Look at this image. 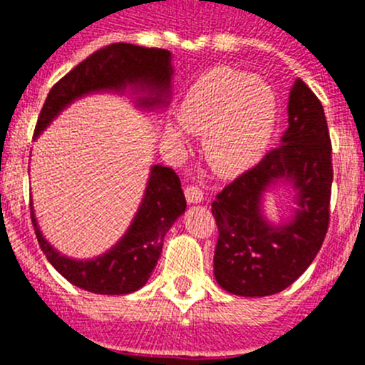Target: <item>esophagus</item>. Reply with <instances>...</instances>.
<instances>
[{
    "mask_svg": "<svg viewBox=\"0 0 365 365\" xmlns=\"http://www.w3.org/2000/svg\"><path fill=\"white\" fill-rule=\"evenodd\" d=\"M185 197L189 203L197 205V203H203L205 201V192L200 189V187H194V185H187L185 187Z\"/></svg>",
    "mask_w": 365,
    "mask_h": 365,
    "instance_id": "esophagus-1",
    "label": "esophagus"
}]
</instances>
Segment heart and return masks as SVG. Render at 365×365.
I'll list each match as a JSON object with an SVG mask.
<instances>
[{"instance_id":"1","label":"heart","mask_w":365,"mask_h":365,"mask_svg":"<svg viewBox=\"0 0 365 365\" xmlns=\"http://www.w3.org/2000/svg\"><path fill=\"white\" fill-rule=\"evenodd\" d=\"M277 95L259 77L227 67L201 73L180 104L178 120H169L165 135L175 145L187 132L203 135L205 162L220 176L251 169L267 152L277 127Z\"/></svg>"}]
</instances>
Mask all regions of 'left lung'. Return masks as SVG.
I'll return each instance as SVG.
<instances>
[{
    "instance_id": "1",
    "label": "left lung",
    "mask_w": 365,
    "mask_h": 365,
    "mask_svg": "<svg viewBox=\"0 0 365 365\" xmlns=\"http://www.w3.org/2000/svg\"><path fill=\"white\" fill-rule=\"evenodd\" d=\"M332 180L325 111L307 84L295 79L281 146L212 203L219 227L213 256L217 284L238 297H268L292 286L325 240ZM275 186L294 190L296 208L284 223H274L264 212V196Z\"/></svg>"
}]
</instances>
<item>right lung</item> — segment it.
I'll return each mask as SVG.
<instances>
[{"mask_svg":"<svg viewBox=\"0 0 365 365\" xmlns=\"http://www.w3.org/2000/svg\"><path fill=\"white\" fill-rule=\"evenodd\" d=\"M173 54L132 43H113L97 51L51 88L35 139L70 104L95 93L128 95L141 111H159L169 104L173 86ZM187 208L182 183L171 168H150L145 194L123 237L90 259H76L53 247L40 231L31 203V222L49 263L70 284L97 295H128L148 282L159 261L164 237Z\"/></svg>","mask_w":365,"mask_h":365,"instance_id":"1","label":"right lung"}]
</instances>
